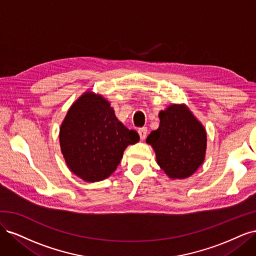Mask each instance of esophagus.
Returning a JSON list of instances; mask_svg holds the SVG:
<instances>
[{
	"label": "esophagus",
	"mask_w": 256,
	"mask_h": 256,
	"mask_svg": "<svg viewBox=\"0 0 256 256\" xmlns=\"http://www.w3.org/2000/svg\"><path fill=\"white\" fill-rule=\"evenodd\" d=\"M138 136H140V138H142V140H144V138H146V134H147V128L146 127L138 128Z\"/></svg>",
	"instance_id": "obj_1"
}]
</instances>
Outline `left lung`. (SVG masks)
<instances>
[{"mask_svg":"<svg viewBox=\"0 0 256 256\" xmlns=\"http://www.w3.org/2000/svg\"><path fill=\"white\" fill-rule=\"evenodd\" d=\"M160 125L146 142L156 152L158 164L171 178H186L202 166L206 131L186 106L173 104L159 113Z\"/></svg>","mask_w":256,"mask_h":256,"instance_id":"1","label":"left lung"}]
</instances>
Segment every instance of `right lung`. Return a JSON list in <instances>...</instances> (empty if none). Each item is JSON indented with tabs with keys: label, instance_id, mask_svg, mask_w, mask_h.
<instances>
[{
	"label": "right lung",
	"instance_id": "right-lung-1",
	"mask_svg": "<svg viewBox=\"0 0 256 256\" xmlns=\"http://www.w3.org/2000/svg\"><path fill=\"white\" fill-rule=\"evenodd\" d=\"M138 134L116 118L102 96L85 92L68 110L60 130V150L70 171L86 182L109 177Z\"/></svg>",
	"mask_w": 256,
	"mask_h": 256
}]
</instances>
